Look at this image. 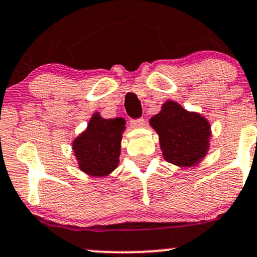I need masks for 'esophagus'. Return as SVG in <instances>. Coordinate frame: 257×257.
Here are the masks:
<instances>
[{
	"mask_svg": "<svg viewBox=\"0 0 257 257\" xmlns=\"http://www.w3.org/2000/svg\"><path fill=\"white\" fill-rule=\"evenodd\" d=\"M130 125L132 126V127L138 130L141 127H143L144 126V120L143 119H137V120H131V122H130Z\"/></svg>",
	"mask_w": 257,
	"mask_h": 257,
	"instance_id": "obj_1",
	"label": "esophagus"
}]
</instances>
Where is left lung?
I'll return each instance as SVG.
<instances>
[{
    "label": "left lung",
    "instance_id": "obj_1",
    "mask_svg": "<svg viewBox=\"0 0 257 257\" xmlns=\"http://www.w3.org/2000/svg\"><path fill=\"white\" fill-rule=\"evenodd\" d=\"M149 123L159 135L160 149L167 162L190 168L206 158L212 126L204 115L186 110L178 102L167 99Z\"/></svg>",
    "mask_w": 257,
    "mask_h": 257
}]
</instances>
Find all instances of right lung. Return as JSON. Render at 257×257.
<instances>
[{"label":"right lung","mask_w":257,"mask_h":257,"mask_svg":"<svg viewBox=\"0 0 257 257\" xmlns=\"http://www.w3.org/2000/svg\"><path fill=\"white\" fill-rule=\"evenodd\" d=\"M126 121L122 117L104 119L95 111L86 128L72 142L78 168L90 177L103 178L119 166L122 134Z\"/></svg>","instance_id":"right-lung-1"}]
</instances>
